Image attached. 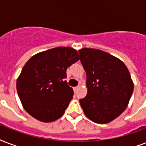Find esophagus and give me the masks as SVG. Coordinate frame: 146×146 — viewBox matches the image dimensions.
I'll return each mask as SVG.
<instances>
[{"instance_id": "1", "label": "esophagus", "mask_w": 146, "mask_h": 146, "mask_svg": "<svg viewBox=\"0 0 146 146\" xmlns=\"http://www.w3.org/2000/svg\"><path fill=\"white\" fill-rule=\"evenodd\" d=\"M79 88H80V86L74 87V88H73V90H74V92H77L78 89H79Z\"/></svg>"}]
</instances>
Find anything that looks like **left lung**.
Returning <instances> with one entry per match:
<instances>
[{"label":"left lung","instance_id":"left-lung-1","mask_svg":"<svg viewBox=\"0 0 146 146\" xmlns=\"http://www.w3.org/2000/svg\"><path fill=\"white\" fill-rule=\"evenodd\" d=\"M79 53L87 87L80 105L92 121L108 123L128 106L134 88L129 70L122 60L103 50L85 48Z\"/></svg>","mask_w":146,"mask_h":146}]
</instances>
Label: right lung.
<instances>
[{"label":"right lung","instance_id":"obj_1","mask_svg":"<svg viewBox=\"0 0 146 146\" xmlns=\"http://www.w3.org/2000/svg\"><path fill=\"white\" fill-rule=\"evenodd\" d=\"M79 60L76 50L58 47L38 53L26 62L17 78V89L27 113L44 123L64 115L73 96L64 80L66 69Z\"/></svg>","mask_w":146,"mask_h":146}]
</instances>
